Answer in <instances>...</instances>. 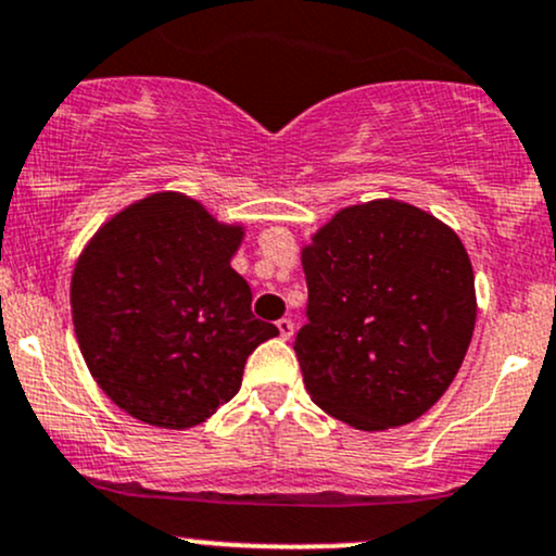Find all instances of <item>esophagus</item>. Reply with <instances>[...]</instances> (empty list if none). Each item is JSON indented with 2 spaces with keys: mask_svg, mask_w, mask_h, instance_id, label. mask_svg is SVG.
<instances>
[{
  "mask_svg": "<svg viewBox=\"0 0 556 556\" xmlns=\"http://www.w3.org/2000/svg\"><path fill=\"white\" fill-rule=\"evenodd\" d=\"M277 329H279V338L290 340L292 332H295V325H292V319H288V316H285V319L277 321Z\"/></svg>",
  "mask_w": 556,
  "mask_h": 556,
  "instance_id": "34e87169",
  "label": "esophagus"
}]
</instances>
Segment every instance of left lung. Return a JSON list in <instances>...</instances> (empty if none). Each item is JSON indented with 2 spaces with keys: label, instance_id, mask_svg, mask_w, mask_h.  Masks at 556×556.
<instances>
[{
  "label": "left lung",
  "instance_id": "obj_1",
  "mask_svg": "<svg viewBox=\"0 0 556 556\" xmlns=\"http://www.w3.org/2000/svg\"><path fill=\"white\" fill-rule=\"evenodd\" d=\"M308 325L295 338L316 406L356 430L414 422L454 382L478 301L456 231L401 200L334 213L301 253Z\"/></svg>",
  "mask_w": 556,
  "mask_h": 556
}]
</instances>
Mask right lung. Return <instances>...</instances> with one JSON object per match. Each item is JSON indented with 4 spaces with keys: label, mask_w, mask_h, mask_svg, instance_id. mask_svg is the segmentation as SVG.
I'll return each instance as SVG.
<instances>
[{
    "label": "right lung",
    "mask_w": 556,
    "mask_h": 556,
    "mask_svg": "<svg viewBox=\"0 0 556 556\" xmlns=\"http://www.w3.org/2000/svg\"><path fill=\"white\" fill-rule=\"evenodd\" d=\"M242 237L198 200L155 192L115 213L78 255V348L97 386L139 422H205L237 395L250 353L279 334L255 319L250 285L229 264Z\"/></svg>",
    "instance_id": "obj_1"
}]
</instances>
